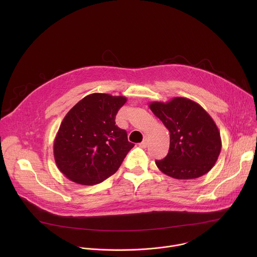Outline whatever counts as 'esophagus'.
Wrapping results in <instances>:
<instances>
[{"instance_id":"1","label":"esophagus","mask_w":257,"mask_h":257,"mask_svg":"<svg viewBox=\"0 0 257 257\" xmlns=\"http://www.w3.org/2000/svg\"><path fill=\"white\" fill-rule=\"evenodd\" d=\"M149 145V139H148V137H144L143 138V141L140 143V146H141V148H143V149H145L146 148V146H148Z\"/></svg>"}]
</instances>
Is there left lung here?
<instances>
[{
	"mask_svg": "<svg viewBox=\"0 0 257 257\" xmlns=\"http://www.w3.org/2000/svg\"><path fill=\"white\" fill-rule=\"evenodd\" d=\"M149 106L170 132L169 154L156 161L160 171L181 180L199 178L209 172L221 153L222 140L205 109L181 96L167 102L152 101Z\"/></svg>",
	"mask_w": 257,
	"mask_h": 257,
	"instance_id": "8db88e82",
	"label": "left lung"
}]
</instances>
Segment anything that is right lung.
I'll return each mask as SVG.
<instances>
[{"mask_svg":"<svg viewBox=\"0 0 257 257\" xmlns=\"http://www.w3.org/2000/svg\"><path fill=\"white\" fill-rule=\"evenodd\" d=\"M125 96L92 93L63 119L54 140L58 169L71 181L95 185L117 172L134 144L115 122Z\"/></svg>","mask_w":257,"mask_h":257,"instance_id":"add662e5","label":"right lung"}]
</instances>
